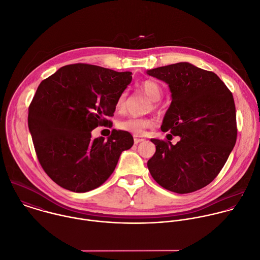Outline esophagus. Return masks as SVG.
<instances>
[{
	"mask_svg": "<svg viewBox=\"0 0 260 260\" xmlns=\"http://www.w3.org/2000/svg\"><path fill=\"white\" fill-rule=\"evenodd\" d=\"M143 141H145V139H143V138H139V137H134V142H135V144L136 145H138L139 143H141V142H143Z\"/></svg>",
	"mask_w": 260,
	"mask_h": 260,
	"instance_id": "1",
	"label": "esophagus"
}]
</instances>
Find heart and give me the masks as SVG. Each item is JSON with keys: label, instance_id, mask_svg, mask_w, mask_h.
I'll use <instances>...</instances> for the list:
<instances>
[{"label": "heart", "instance_id": "1", "mask_svg": "<svg viewBox=\"0 0 260 260\" xmlns=\"http://www.w3.org/2000/svg\"><path fill=\"white\" fill-rule=\"evenodd\" d=\"M140 88L144 93L150 97L152 100H159L162 96V87L159 83L154 80H145L141 82ZM127 98V91L124 90L120 93L116 100L117 110H123L125 107V102ZM155 120L151 117H139V116H129L124 119H121L118 122V127L122 131L128 132L136 136H141L145 133L147 128L154 126Z\"/></svg>", "mask_w": 260, "mask_h": 260}]
</instances>
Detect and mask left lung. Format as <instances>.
Wrapping results in <instances>:
<instances>
[{
	"label": "left lung",
	"instance_id": "1",
	"mask_svg": "<svg viewBox=\"0 0 260 260\" xmlns=\"http://www.w3.org/2000/svg\"><path fill=\"white\" fill-rule=\"evenodd\" d=\"M147 73L167 83L171 91L161 131L180 137L176 145L151 140L156 153L148 161L149 171L165 189L181 194L197 191L218 176L236 144L233 95L215 73L189 62Z\"/></svg>",
	"mask_w": 260,
	"mask_h": 260
}]
</instances>
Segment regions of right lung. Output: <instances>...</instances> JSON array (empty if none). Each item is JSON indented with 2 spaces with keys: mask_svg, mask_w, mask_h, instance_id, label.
Here are the masks:
<instances>
[{
  "mask_svg": "<svg viewBox=\"0 0 260 260\" xmlns=\"http://www.w3.org/2000/svg\"><path fill=\"white\" fill-rule=\"evenodd\" d=\"M131 72L75 63L43 80L28 109V127L44 172L60 187L87 192L102 185L120 154L134 145L128 132L112 129L107 141L92 139L98 125L112 126L116 100Z\"/></svg>",
  "mask_w": 260,
  "mask_h": 260,
  "instance_id": "add662e5",
  "label": "right lung"
}]
</instances>
